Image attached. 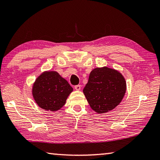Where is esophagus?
Here are the masks:
<instances>
[{
	"instance_id": "esophagus-1",
	"label": "esophagus",
	"mask_w": 160,
	"mask_h": 160,
	"mask_svg": "<svg viewBox=\"0 0 160 160\" xmlns=\"http://www.w3.org/2000/svg\"><path fill=\"white\" fill-rule=\"evenodd\" d=\"M74 88H75V89H76V90L79 91V90H80V89H81V86L79 85V84H78V85H76V86L74 87Z\"/></svg>"
}]
</instances>
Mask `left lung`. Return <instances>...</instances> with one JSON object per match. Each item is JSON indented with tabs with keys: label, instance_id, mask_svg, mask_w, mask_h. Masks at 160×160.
Wrapping results in <instances>:
<instances>
[{
	"label": "left lung",
	"instance_id": "left-lung-1",
	"mask_svg": "<svg viewBox=\"0 0 160 160\" xmlns=\"http://www.w3.org/2000/svg\"><path fill=\"white\" fill-rule=\"evenodd\" d=\"M126 92V82L119 71L104 67L89 74L83 93L93 111L104 114L119 105Z\"/></svg>",
	"mask_w": 160,
	"mask_h": 160
}]
</instances>
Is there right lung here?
Wrapping results in <instances>:
<instances>
[{"mask_svg":"<svg viewBox=\"0 0 160 160\" xmlns=\"http://www.w3.org/2000/svg\"><path fill=\"white\" fill-rule=\"evenodd\" d=\"M73 88L58 72L44 71L37 78L33 84L32 93L39 108L55 112L65 105L73 92Z\"/></svg>","mask_w":160,"mask_h":160,"instance_id":"obj_1","label":"right lung"}]
</instances>
